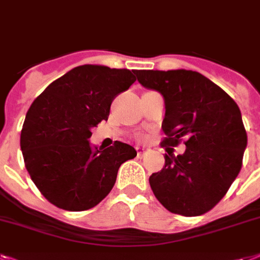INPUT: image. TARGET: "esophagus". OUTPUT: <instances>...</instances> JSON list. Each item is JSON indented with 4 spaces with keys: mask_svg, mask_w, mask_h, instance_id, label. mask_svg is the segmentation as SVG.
I'll use <instances>...</instances> for the list:
<instances>
[{
    "mask_svg": "<svg viewBox=\"0 0 260 260\" xmlns=\"http://www.w3.org/2000/svg\"><path fill=\"white\" fill-rule=\"evenodd\" d=\"M136 152H137V156H143L147 152V148L145 147H136Z\"/></svg>",
    "mask_w": 260,
    "mask_h": 260,
    "instance_id": "1",
    "label": "esophagus"
}]
</instances>
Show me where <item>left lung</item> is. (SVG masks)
I'll return each instance as SVG.
<instances>
[{"instance_id":"obj_1","label":"left lung","mask_w":260,"mask_h":260,"mask_svg":"<svg viewBox=\"0 0 260 260\" xmlns=\"http://www.w3.org/2000/svg\"><path fill=\"white\" fill-rule=\"evenodd\" d=\"M141 85L163 94V170L149 176L156 199L172 214L199 216L223 199L240 172L247 147L240 109L198 72L136 71ZM186 144L183 155L173 147Z\"/></svg>"}]
</instances>
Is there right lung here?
<instances>
[{"label":"right lung","instance_id":"1","mask_svg":"<svg viewBox=\"0 0 260 260\" xmlns=\"http://www.w3.org/2000/svg\"><path fill=\"white\" fill-rule=\"evenodd\" d=\"M135 80L128 69L81 65L33 101L20 144L27 172L48 202L67 211H86L113 188L120 166L136 151L121 141L93 151L88 139L93 126L108 120L115 97Z\"/></svg>","mask_w":260,"mask_h":260}]
</instances>
